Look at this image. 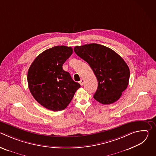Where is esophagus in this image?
I'll return each mask as SVG.
<instances>
[{
	"mask_svg": "<svg viewBox=\"0 0 156 156\" xmlns=\"http://www.w3.org/2000/svg\"><path fill=\"white\" fill-rule=\"evenodd\" d=\"M79 83H80V84H81V86H82V85L83 84V83H84V80H83V79H81L80 81H79Z\"/></svg>",
	"mask_w": 156,
	"mask_h": 156,
	"instance_id": "obj_1",
	"label": "esophagus"
}]
</instances>
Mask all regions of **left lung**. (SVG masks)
<instances>
[{
	"instance_id": "8db88e82",
	"label": "left lung",
	"mask_w": 156,
	"mask_h": 156,
	"mask_svg": "<svg viewBox=\"0 0 156 156\" xmlns=\"http://www.w3.org/2000/svg\"><path fill=\"white\" fill-rule=\"evenodd\" d=\"M74 51L90 65L98 79L94 98L102 104L117 101L129 79V69L124 60L112 49L95 43L76 46Z\"/></svg>"
}]
</instances>
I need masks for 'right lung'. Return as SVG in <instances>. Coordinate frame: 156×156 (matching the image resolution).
<instances>
[{
  "label": "right lung",
  "instance_id": "obj_1",
  "mask_svg": "<svg viewBox=\"0 0 156 156\" xmlns=\"http://www.w3.org/2000/svg\"><path fill=\"white\" fill-rule=\"evenodd\" d=\"M72 53L71 47L54 46L36 57L28 70L27 80L31 94L49 110L65 109L80 87L70 73L62 69Z\"/></svg>",
  "mask_w": 156,
  "mask_h": 156
}]
</instances>
